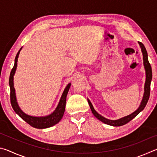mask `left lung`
Listing matches in <instances>:
<instances>
[{"label": "left lung", "mask_w": 157, "mask_h": 157, "mask_svg": "<svg viewBox=\"0 0 157 157\" xmlns=\"http://www.w3.org/2000/svg\"><path fill=\"white\" fill-rule=\"evenodd\" d=\"M139 44L140 45V48H141V50L143 55V63H144V66L146 71V81L145 84V92H144V95H143V98L141 102V104H140V107L136 111H134V113L130 114V115L124 117V118H122L121 119H118V120L111 121V120H109V119L105 118V117L100 115V114L94 109V108L93 107L91 102L88 100L89 105L90 106V107H91L93 114L96 117L98 120H100V121H102V123H104L105 124H109V125H112V126H115V127L124 125V124L129 123V121H131L133 118H135V117H136L138 114L140 112V111L144 109V108L145 107V106L148 102L149 98H150V84H151V80H152V68H151V65L148 61L147 52L144 46V45H143L141 42H139Z\"/></svg>", "instance_id": "obj_1"}]
</instances>
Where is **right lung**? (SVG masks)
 Here are the masks:
<instances>
[{"label":"right lung","mask_w":157,"mask_h":157,"mask_svg":"<svg viewBox=\"0 0 157 157\" xmlns=\"http://www.w3.org/2000/svg\"><path fill=\"white\" fill-rule=\"evenodd\" d=\"M18 50L17 55H16L15 60H14V65L11 71L9 79V84L10 87V102H11L12 107L13 109L17 113L18 116H19L23 121H25L26 123H28L32 127H34V128L37 129H44L48 128V127H52L55 125V124L59 123L61 121L62 116L64 113L65 111V107H66V95H67L68 91L69 88L71 86V84H68L67 86L63 91V94L61 98L60 101L56 109L55 110L54 112L50 114L49 116H45V117H33L28 116L25 114L21 110V109L18 107L17 102V98H16L15 95V89L14 88V82H13V77L15 73L16 69H17V61H18V57L19 55L20 50Z\"/></svg>","instance_id":"obj_1"}]
</instances>
